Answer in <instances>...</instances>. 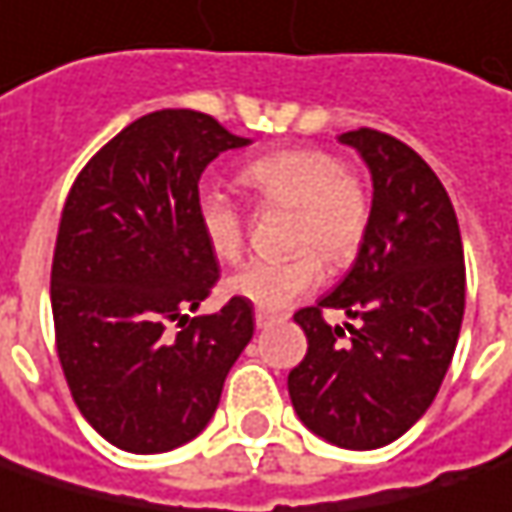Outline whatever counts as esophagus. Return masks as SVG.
Segmentation results:
<instances>
[{"label": "esophagus", "instance_id": "34e87169", "mask_svg": "<svg viewBox=\"0 0 512 512\" xmlns=\"http://www.w3.org/2000/svg\"><path fill=\"white\" fill-rule=\"evenodd\" d=\"M275 321H281V316H275V313H269V310H255L257 330H266V327H272Z\"/></svg>", "mask_w": 512, "mask_h": 512}]
</instances>
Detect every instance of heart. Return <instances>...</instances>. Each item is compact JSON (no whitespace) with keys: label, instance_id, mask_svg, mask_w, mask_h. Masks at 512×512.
I'll list each match as a JSON object with an SVG mask.
<instances>
[{"label":"heart","instance_id":"obj_1","mask_svg":"<svg viewBox=\"0 0 512 512\" xmlns=\"http://www.w3.org/2000/svg\"><path fill=\"white\" fill-rule=\"evenodd\" d=\"M240 182L263 205L289 208L286 240L298 249L281 260H249L228 278V292L260 310L292 307L321 281L318 254L330 263H345L368 234L371 194L362 176L330 150L284 147L257 156L240 170ZM196 220L214 255L220 260L240 257L246 220L231 196L205 188L196 196Z\"/></svg>","mask_w":512,"mask_h":512}]
</instances>
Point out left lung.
<instances>
[{
	"instance_id": "1",
	"label": "left lung",
	"mask_w": 512,
	"mask_h": 512,
	"mask_svg": "<svg viewBox=\"0 0 512 512\" xmlns=\"http://www.w3.org/2000/svg\"><path fill=\"white\" fill-rule=\"evenodd\" d=\"M339 141L371 170V223L345 281L295 313L307 356L286 385L313 435L379 449L426 414L449 371L464 321V246L446 188L408 144L371 127ZM324 309L357 324L330 328Z\"/></svg>"
}]
</instances>
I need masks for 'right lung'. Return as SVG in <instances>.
Returning <instances> with one entry per match:
<instances>
[{
	"label": "right lung",
	"mask_w": 512,
	"mask_h": 512,
	"mask_svg": "<svg viewBox=\"0 0 512 512\" xmlns=\"http://www.w3.org/2000/svg\"><path fill=\"white\" fill-rule=\"evenodd\" d=\"M246 144L205 112L159 109L106 141L66 196L51 263L57 356L80 414L124 452L194 440L252 342V304L237 295L188 318L220 278L196 220L199 176Z\"/></svg>",
	"instance_id": "right-lung-1"
}]
</instances>
